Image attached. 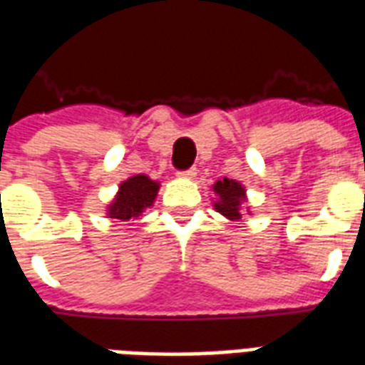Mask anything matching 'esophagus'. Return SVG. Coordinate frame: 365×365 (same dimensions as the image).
I'll return each mask as SVG.
<instances>
[{"label": "esophagus", "instance_id": "esophagus-1", "mask_svg": "<svg viewBox=\"0 0 365 365\" xmlns=\"http://www.w3.org/2000/svg\"><path fill=\"white\" fill-rule=\"evenodd\" d=\"M196 175H197L196 169L190 168V169H186V171H179V173H177V177H180V179H194Z\"/></svg>", "mask_w": 365, "mask_h": 365}]
</instances>
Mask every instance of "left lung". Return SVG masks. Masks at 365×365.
Returning <instances> with one entry per match:
<instances>
[{
    "instance_id": "left-lung-1",
    "label": "left lung",
    "mask_w": 365,
    "mask_h": 365,
    "mask_svg": "<svg viewBox=\"0 0 365 365\" xmlns=\"http://www.w3.org/2000/svg\"><path fill=\"white\" fill-rule=\"evenodd\" d=\"M211 190L215 192V200H212L215 211L220 212L224 218H228L232 222H241L243 207L247 205V188L243 182L224 177L222 180H217L211 186ZM247 212L252 215L249 207H247Z\"/></svg>"
}]
</instances>
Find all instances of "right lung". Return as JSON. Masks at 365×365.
<instances>
[{"instance_id":"right-lung-1","label":"right lung","mask_w":365,"mask_h":365,"mask_svg":"<svg viewBox=\"0 0 365 365\" xmlns=\"http://www.w3.org/2000/svg\"><path fill=\"white\" fill-rule=\"evenodd\" d=\"M158 190L160 182L150 179L148 175L139 173L128 177L118 185V192L105 207V215L107 218H116L118 222H130L154 205Z\"/></svg>"}]
</instances>
